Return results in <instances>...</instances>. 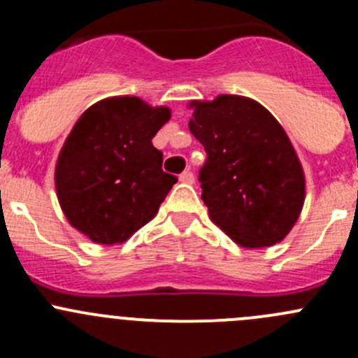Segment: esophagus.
Listing matches in <instances>:
<instances>
[{
    "mask_svg": "<svg viewBox=\"0 0 358 358\" xmlns=\"http://www.w3.org/2000/svg\"><path fill=\"white\" fill-rule=\"evenodd\" d=\"M178 180H180V182H182V183H189V185H190V183H194V173L187 169V171H183L182 175H180Z\"/></svg>",
    "mask_w": 358,
    "mask_h": 358,
    "instance_id": "34e87169",
    "label": "esophagus"
}]
</instances>
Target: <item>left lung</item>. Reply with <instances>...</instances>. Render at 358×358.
I'll list each match as a JSON object with an SVG mask.
<instances>
[{
    "label": "left lung",
    "instance_id": "1",
    "mask_svg": "<svg viewBox=\"0 0 358 358\" xmlns=\"http://www.w3.org/2000/svg\"><path fill=\"white\" fill-rule=\"evenodd\" d=\"M189 107L190 131L208 154L199 182L211 222L248 249L286 239L305 202V171L279 121L241 95Z\"/></svg>",
    "mask_w": 358,
    "mask_h": 358
}]
</instances>
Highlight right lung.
Instances as JSON below:
<instances>
[{"instance_id": "obj_1", "label": "right lung", "mask_w": 358, "mask_h": 358, "mask_svg": "<svg viewBox=\"0 0 358 358\" xmlns=\"http://www.w3.org/2000/svg\"><path fill=\"white\" fill-rule=\"evenodd\" d=\"M169 117V107L122 95L93 103L72 126L57 159V197L67 222L95 244L128 241L176 183L152 145Z\"/></svg>"}]
</instances>
